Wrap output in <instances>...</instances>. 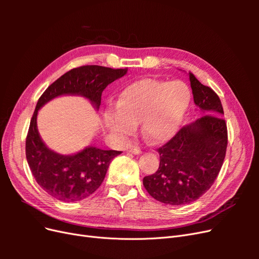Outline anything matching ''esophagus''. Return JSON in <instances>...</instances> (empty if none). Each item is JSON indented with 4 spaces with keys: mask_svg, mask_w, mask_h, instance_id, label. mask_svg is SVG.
<instances>
[{
    "mask_svg": "<svg viewBox=\"0 0 259 259\" xmlns=\"http://www.w3.org/2000/svg\"><path fill=\"white\" fill-rule=\"evenodd\" d=\"M130 152L134 153V154H140V153H142V150H140L139 148H132L131 150H130Z\"/></svg>",
    "mask_w": 259,
    "mask_h": 259,
    "instance_id": "1",
    "label": "esophagus"
}]
</instances>
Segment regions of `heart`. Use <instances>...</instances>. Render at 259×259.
I'll list each match as a JSON object with an SVG mask.
<instances>
[{
	"label": "heart",
	"instance_id": "obj_1",
	"mask_svg": "<svg viewBox=\"0 0 259 259\" xmlns=\"http://www.w3.org/2000/svg\"><path fill=\"white\" fill-rule=\"evenodd\" d=\"M191 92L183 81L164 82L144 79L126 86L109 113L107 122L117 136L133 134L142 122V131L150 142L160 143L173 135L189 107Z\"/></svg>",
	"mask_w": 259,
	"mask_h": 259
}]
</instances>
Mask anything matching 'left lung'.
I'll return each mask as SVG.
<instances>
[{
    "mask_svg": "<svg viewBox=\"0 0 259 259\" xmlns=\"http://www.w3.org/2000/svg\"><path fill=\"white\" fill-rule=\"evenodd\" d=\"M188 75L194 104L204 115L185 125L158 149L159 168L143 180L153 199L168 205L189 204L213 186L228 145L221 99L191 72Z\"/></svg>",
    "mask_w": 259,
    "mask_h": 259,
    "instance_id": "obj_1",
    "label": "left lung"
}]
</instances>
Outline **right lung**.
I'll return each instance as SVG.
<instances>
[{
	"label": "right lung",
	"mask_w": 259,
	"mask_h": 259,
	"mask_svg": "<svg viewBox=\"0 0 259 259\" xmlns=\"http://www.w3.org/2000/svg\"><path fill=\"white\" fill-rule=\"evenodd\" d=\"M126 72V68L77 67L61 75L38 98L26 138V156L36 183L53 198L75 202L90 197L103 184L111 160L122 151L103 150L92 146L73 155H61L50 150L37 132L38 109L61 95L84 96L98 109L103 91Z\"/></svg>",
	"instance_id": "right-lung-1"
}]
</instances>
